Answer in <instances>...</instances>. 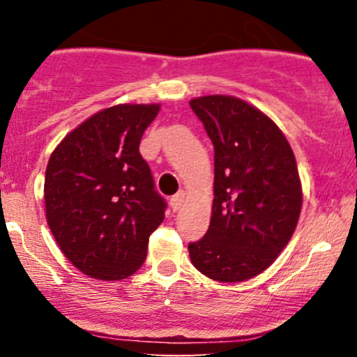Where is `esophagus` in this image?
<instances>
[{
    "instance_id": "34e87169",
    "label": "esophagus",
    "mask_w": 357,
    "mask_h": 357,
    "mask_svg": "<svg viewBox=\"0 0 357 357\" xmlns=\"http://www.w3.org/2000/svg\"><path fill=\"white\" fill-rule=\"evenodd\" d=\"M184 198H186V195H184V191H179V192H176V195L173 196V198H171L169 204H171V208H173V211H178L179 208L183 206V203H184Z\"/></svg>"
}]
</instances>
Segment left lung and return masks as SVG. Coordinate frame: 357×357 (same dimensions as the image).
<instances>
[{
	"label": "left lung",
	"mask_w": 357,
	"mask_h": 357,
	"mask_svg": "<svg viewBox=\"0 0 357 357\" xmlns=\"http://www.w3.org/2000/svg\"><path fill=\"white\" fill-rule=\"evenodd\" d=\"M215 147L210 228L188 245L192 265L218 282H243L273 264L302 208L296 155L272 119L230 96L190 102Z\"/></svg>",
	"instance_id": "left-lung-1"
}]
</instances>
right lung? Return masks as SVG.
I'll return each mask as SVG.
<instances>
[{
	"mask_svg": "<svg viewBox=\"0 0 357 357\" xmlns=\"http://www.w3.org/2000/svg\"><path fill=\"white\" fill-rule=\"evenodd\" d=\"M158 104L93 114L56 146L45 173V211L63 255L82 273L122 280L141 268L166 202L139 153Z\"/></svg>",
	"mask_w": 357,
	"mask_h": 357,
	"instance_id": "1",
	"label": "right lung"
}]
</instances>
